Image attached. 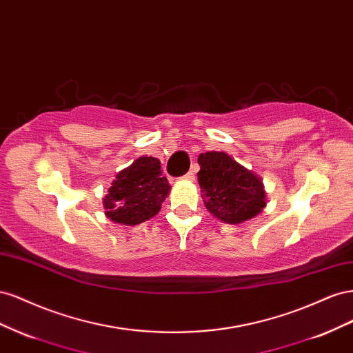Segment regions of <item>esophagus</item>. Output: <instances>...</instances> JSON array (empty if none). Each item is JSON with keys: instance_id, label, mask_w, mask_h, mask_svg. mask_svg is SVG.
I'll return each mask as SVG.
<instances>
[{"instance_id": "esophagus-1", "label": "esophagus", "mask_w": 353, "mask_h": 353, "mask_svg": "<svg viewBox=\"0 0 353 353\" xmlns=\"http://www.w3.org/2000/svg\"><path fill=\"white\" fill-rule=\"evenodd\" d=\"M184 179H187V181H193V179H194V170H190L188 174H185V175H184Z\"/></svg>"}]
</instances>
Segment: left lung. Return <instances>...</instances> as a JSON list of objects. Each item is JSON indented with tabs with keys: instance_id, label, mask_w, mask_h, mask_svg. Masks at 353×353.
<instances>
[{
	"instance_id": "8db88e82",
	"label": "left lung",
	"mask_w": 353,
	"mask_h": 353,
	"mask_svg": "<svg viewBox=\"0 0 353 353\" xmlns=\"http://www.w3.org/2000/svg\"><path fill=\"white\" fill-rule=\"evenodd\" d=\"M201 199L210 215L239 225L266 206L262 178L240 165L225 152H206L197 159Z\"/></svg>"
}]
</instances>
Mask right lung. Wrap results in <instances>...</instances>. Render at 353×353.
<instances>
[{
  "mask_svg": "<svg viewBox=\"0 0 353 353\" xmlns=\"http://www.w3.org/2000/svg\"><path fill=\"white\" fill-rule=\"evenodd\" d=\"M170 185L162 175L160 160L141 156L116 174L103 199L105 216L121 225H138L157 215Z\"/></svg>",
  "mask_w": 353,
  "mask_h": 353,
  "instance_id": "add662e5",
  "label": "right lung"
}]
</instances>
